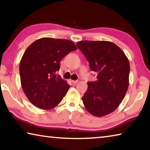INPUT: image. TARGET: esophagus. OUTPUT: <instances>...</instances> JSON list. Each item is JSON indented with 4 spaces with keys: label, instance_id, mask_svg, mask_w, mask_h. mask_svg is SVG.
Masks as SVG:
<instances>
[{
    "label": "esophagus",
    "instance_id": "obj_1",
    "mask_svg": "<svg viewBox=\"0 0 150 150\" xmlns=\"http://www.w3.org/2000/svg\"><path fill=\"white\" fill-rule=\"evenodd\" d=\"M71 82H72V83H73L74 85H76L78 83V81L76 80V81H74V80H72L71 81Z\"/></svg>",
    "mask_w": 150,
    "mask_h": 150
}]
</instances>
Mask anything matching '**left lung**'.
Wrapping results in <instances>:
<instances>
[{
	"mask_svg": "<svg viewBox=\"0 0 150 150\" xmlns=\"http://www.w3.org/2000/svg\"><path fill=\"white\" fill-rule=\"evenodd\" d=\"M77 45L89 61L90 69L97 73L96 81L88 82L82 97L88 112L103 117L117 109L129 86V62L123 51L107 41H81Z\"/></svg>",
	"mask_w": 150,
	"mask_h": 150,
	"instance_id": "1",
	"label": "left lung"
}]
</instances>
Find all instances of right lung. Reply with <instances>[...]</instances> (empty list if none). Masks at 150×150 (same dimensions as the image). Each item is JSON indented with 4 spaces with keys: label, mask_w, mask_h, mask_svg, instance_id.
Returning <instances> with one entry per match:
<instances>
[{
    "label": "right lung",
    "mask_w": 150,
    "mask_h": 150,
    "mask_svg": "<svg viewBox=\"0 0 150 150\" xmlns=\"http://www.w3.org/2000/svg\"><path fill=\"white\" fill-rule=\"evenodd\" d=\"M77 49L67 39L44 37L28 47L19 66L21 86L30 103L49 110L62 101L70 85L56 73L61 60Z\"/></svg>",
    "instance_id": "obj_1"
}]
</instances>
